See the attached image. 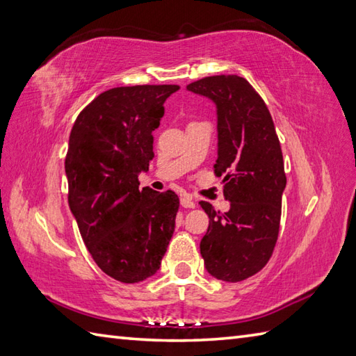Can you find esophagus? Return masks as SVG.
Segmentation results:
<instances>
[{
  "label": "esophagus",
  "instance_id": "1",
  "mask_svg": "<svg viewBox=\"0 0 356 356\" xmlns=\"http://www.w3.org/2000/svg\"><path fill=\"white\" fill-rule=\"evenodd\" d=\"M180 204L184 206V208H195V203L193 198H189L188 195H181L180 197Z\"/></svg>",
  "mask_w": 356,
  "mask_h": 356
}]
</instances>
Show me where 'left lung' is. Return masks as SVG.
Instances as JSON below:
<instances>
[{
    "label": "left lung",
    "mask_w": 356,
    "mask_h": 356,
    "mask_svg": "<svg viewBox=\"0 0 356 356\" xmlns=\"http://www.w3.org/2000/svg\"><path fill=\"white\" fill-rule=\"evenodd\" d=\"M216 104L218 158L213 165L230 202L226 213L200 202L209 216L200 253L211 276L239 282L266 267L275 249L286 186L275 124L259 94L239 76H212L188 85Z\"/></svg>",
    "instance_id": "left-lung-1"
}]
</instances>
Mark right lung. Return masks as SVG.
Segmentation results:
<instances>
[{"label":"right lung","instance_id":"1","mask_svg":"<svg viewBox=\"0 0 356 356\" xmlns=\"http://www.w3.org/2000/svg\"><path fill=\"white\" fill-rule=\"evenodd\" d=\"M177 85L104 90L74 122L65 172L80 235L107 276L136 284L161 268L176 227L179 197L139 189L154 158L153 130Z\"/></svg>","mask_w":356,"mask_h":356}]
</instances>
